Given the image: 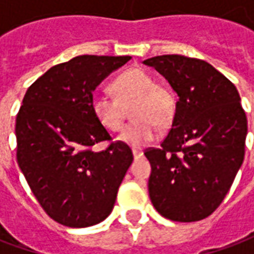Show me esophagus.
<instances>
[{
  "label": "esophagus",
  "instance_id": "1",
  "mask_svg": "<svg viewBox=\"0 0 254 254\" xmlns=\"http://www.w3.org/2000/svg\"><path fill=\"white\" fill-rule=\"evenodd\" d=\"M133 156H134V159L141 158V156H143V151H140V149H133Z\"/></svg>",
  "mask_w": 254,
  "mask_h": 254
}]
</instances>
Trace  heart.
<instances>
[{
	"label": "heart",
	"instance_id": "1",
	"mask_svg": "<svg viewBox=\"0 0 254 254\" xmlns=\"http://www.w3.org/2000/svg\"><path fill=\"white\" fill-rule=\"evenodd\" d=\"M116 98L96 94L91 99V110L102 127L118 132L124 124V107L134 100L127 124L120 134L122 143L138 148L154 141L159 127L171 122L176 114V98L163 84L155 83L154 78L141 69L133 67L118 74L110 84Z\"/></svg>",
	"mask_w": 254,
	"mask_h": 254
}]
</instances>
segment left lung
Instances as JSON below:
<instances>
[{"mask_svg": "<svg viewBox=\"0 0 254 254\" xmlns=\"http://www.w3.org/2000/svg\"><path fill=\"white\" fill-rule=\"evenodd\" d=\"M178 95L159 148H147L155 209L174 222H197L220 205L245 155L248 120L235 85L211 64L167 54L148 58Z\"/></svg>", "mask_w": 254, "mask_h": 254, "instance_id": "8db88e82", "label": "left lung"}]
</instances>
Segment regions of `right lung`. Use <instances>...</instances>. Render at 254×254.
Listing matches in <instances>:
<instances>
[{
    "label": "right lung",
    "instance_id": "obj_1",
    "mask_svg": "<svg viewBox=\"0 0 254 254\" xmlns=\"http://www.w3.org/2000/svg\"><path fill=\"white\" fill-rule=\"evenodd\" d=\"M132 57L78 56L50 67L27 89L16 117L17 163L45 212L67 227L105 220L133 160L91 110L100 81ZM109 141L95 153V143Z\"/></svg>",
    "mask_w": 254,
    "mask_h": 254
}]
</instances>
